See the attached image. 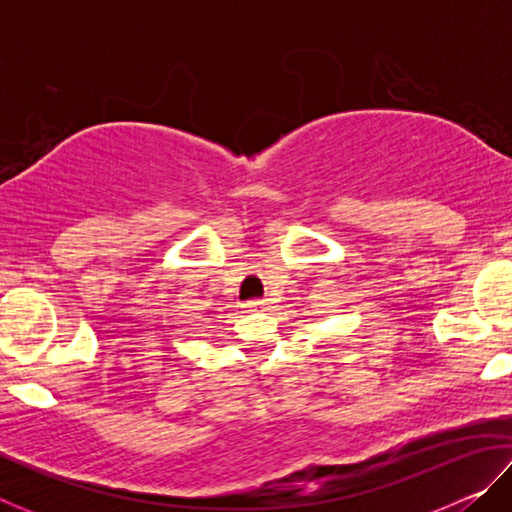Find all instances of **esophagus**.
Listing matches in <instances>:
<instances>
[{"label": "esophagus", "instance_id": "1", "mask_svg": "<svg viewBox=\"0 0 512 512\" xmlns=\"http://www.w3.org/2000/svg\"><path fill=\"white\" fill-rule=\"evenodd\" d=\"M244 307H246V311H259V309H266L268 302L266 300H250Z\"/></svg>", "mask_w": 512, "mask_h": 512}]
</instances>
